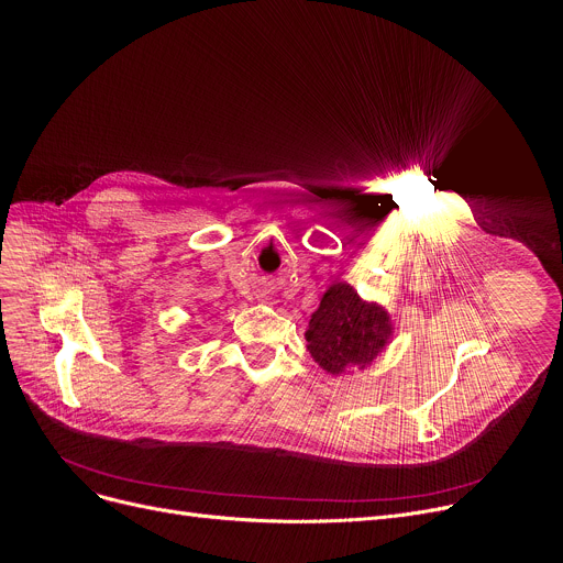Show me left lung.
Returning <instances> with one entry per match:
<instances>
[{
  "mask_svg": "<svg viewBox=\"0 0 563 563\" xmlns=\"http://www.w3.org/2000/svg\"><path fill=\"white\" fill-rule=\"evenodd\" d=\"M391 318L376 305L363 300L347 283H334L305 332L311 358L328 374H345L350 367L365 369L391 339Z\"/></svg>",
  "mask_w": 563,
  "mask_h": 563,
  "instance_id": "obj_1",
  "label": "left lung"
}]
</instances>
